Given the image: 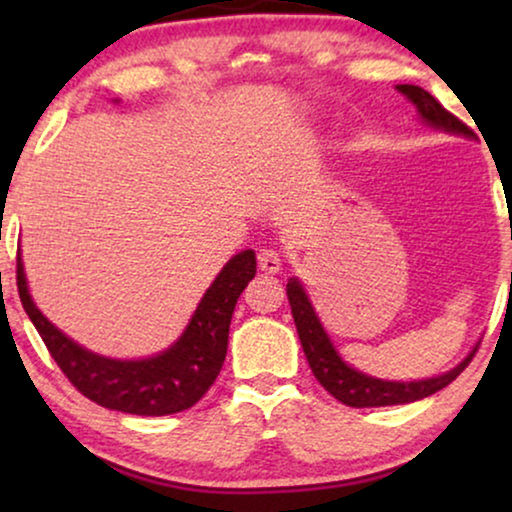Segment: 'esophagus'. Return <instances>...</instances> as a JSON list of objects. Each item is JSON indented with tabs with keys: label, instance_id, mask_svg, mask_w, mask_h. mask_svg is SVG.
I'll use <instances>...</instances> for the list:
<instances>
[{
	"label": "esophagus",
	"instance_id": "esophagus-1",
	"mask_svg": "<svg viewBox=\"0 0 512 512\" xmlns=\"http://www.w3.org/2000/svg\"><path fill=\"white\" fill-rule=\"evenodd\" d=\"M258 268L265 275H275V272L282 270V258H279L275 249H258Z\"/></svg>",
	"mask_w": 512,
	"mask_h": 512
}]
</instances>
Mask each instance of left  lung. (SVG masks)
Wrapping results in <instances>:
<instances>
[{
    "instance_id": "obj_1",
    "label": "left lung",
    "mask_w": 512,
    "mask_h": 512,
    "mask_svg": "<svg viewBox=\"0 0 512 512\" xmlns=\"http://www.w3.org/2000/svg\"><path fill=\"white\" fill-rule=\"evenodd\" d=\"M401 95L415 104L417 116L422 118V123L429 125L433 130H443L447 135L457 137H473V130H468V125L459 121L457 116H452L450 111L440 107V102L431 93H426L424 88L412 86V83H401L396 86ZM286 296H289L291 314L296 321V331L303 345V352L307 356L314 377H317L321 387L328 394L338 398L340 403L349 405V408H380V405H403V403H415L422 398L436 394V391L445 389L447 384L457 380L471 359L478 352V342L461 359L457 366L447 370V373L424 377V380H382V377H373L361 373L354 366L342 359L338 347L333 345L331 335L321 324L317 310H314L310 296H307L303 282L298 277H291L286 284Z\"/></svg>"
}]
</instances>
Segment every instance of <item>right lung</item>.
Segmentation results:
<instances>
[{
  "mask_svg": "<svg viewBox=\"0 0 512 512\" xmlns=\"http://www.w3.org/2000/svg\"><path fill=\"white\" fill-rule=\"evenodd\" d=\"M16 272L20 303L67 380L102 408L160 417L198 403L221 373L230 319L237 298L256 275V254L247 249L230 258L195 307L184 333L163 352L146 359H111L79 345L34 305L20 249Z\"/></svg>",
  "mask_w": 512,
  "mask_h": 512,
  "instance_id": "add662e5",
  "label": "right lung"
}]
</instances>
